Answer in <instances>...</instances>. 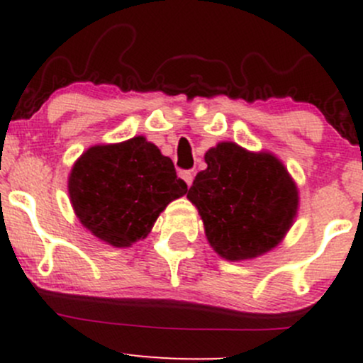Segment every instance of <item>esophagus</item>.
Returning <instances> with one entry per match:
<instances>
[{
    "label": "esophagus",
    "instance_id": "esophagus-1",
    "mask_svg": "<svg viewBox=\"0 0 363 363\" xmlns=\"http://www.w3.org/2000/svg\"><path fill=\"white\" fill-rule=\"evenodd\" d=\"M181 179L186 182L187 187H191L193 184V179H194V174L189 172V170H184V172H181Z\"/></svg>",
    "mask_w": 363,
    "mask_h": 363
}]
</instances>
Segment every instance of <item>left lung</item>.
<instances>
[{
    "mask_svg": "<svg viewBox=\"0 0 363 363\" xmlns=\"http://www.w3.org/2000/svg\"><path fill=\"white\" fill-rule=\"evenodd\" d=\"M205 162L187 199L198 208L211 249L227 261H244L277 247L297 218L301 199L280 158L220 141Z\"/></svg>",
    "mask_w": 363,
    "mask_h": 363,
    "instance_id": "left-lung-1",
    "label": "left lung"
}]
</instances>
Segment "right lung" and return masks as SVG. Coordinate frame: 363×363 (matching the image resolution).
<instances>
[{
	"label": "right lung",
	"instance_id": "right-lung-1",
	"mask_svg": "<svg viewBox=\"0 0 363 363\" xmlns=\"http://www.w3.org/2000/svg\"><path fill=\"white\" fill-rule=\"evenodd\" d=\"M187 193L172 160L145 136L94 145L73 164L68 194L80 223L112 247H131Z\"/></svg>",
	"mask_w": 363,
	"mask_h": 363
}]
</instances>
